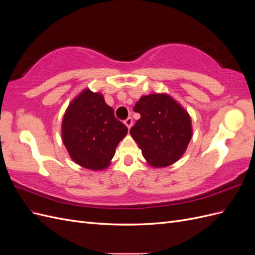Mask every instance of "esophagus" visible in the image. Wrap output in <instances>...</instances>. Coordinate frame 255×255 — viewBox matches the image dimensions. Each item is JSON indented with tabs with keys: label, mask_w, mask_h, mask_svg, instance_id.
Wrapping results in <instances>:
<instances>
[{
	"label": "esophagus",
	"mask_w": 255,
	"mask_h": 255,
	"mask_svg": "<svg viewBox=\"0 0 255 255\" xmlns=\"http://www.w3.org/2000/svg\"><path fill=\"white\" fill-rule=\"evenodd\" d=\"M125 123H126V126L128 127V128H130V127H132V125H133V119L128 117L125 120Z\"/></svg>",
	"instance_id": "obj_1"
}]
</instances>
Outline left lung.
<instances>
[{"instance_id":"1","label":"left lung","mask_w":255,"mask_h":255,"mask_svg":"<svg viewBox=\"0 0 255 255\" xmlns=\"http://www.w3.org/2000/svg\"><path fill=\"white\" fill-rule=\"evenodd\" d=\"M140 118L129 129L149 165H171L186 151L192 136L188 113L166 94L142 96L134 106Z\"/></svg>"}]
</instances>
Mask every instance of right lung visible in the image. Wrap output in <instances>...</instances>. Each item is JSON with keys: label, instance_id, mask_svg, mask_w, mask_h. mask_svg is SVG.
<instances>
[{"label": "right lung", "instance_id": "obj_1", "mask_svg": "<svg viewBox=\"0 0 255 255\" xmlns=\"http://www.w3.org/2000/svg\"><path fill=\"white\" fill-rule=\"evenodd\" d=\"M128 128L115 117L103 95L83 90L69 104L61 125V136L69 155L76 164L102 170L110 166Z\"/></svg>", "mask_w": 255, "mask_h": 255}]
</instances>
